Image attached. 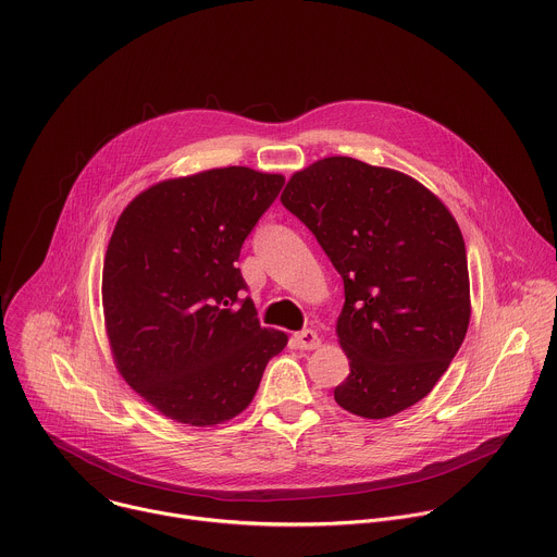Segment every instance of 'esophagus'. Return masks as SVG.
<instances>
[{"label":"esophagus","instance_id":"1","mask_svg":"<svg viewBox=\"0 0 557 557\" xmlns=\"http://www.w3.org/2000/svg\"><path fill=\"white\" fill-rule=\"evenodd\" d=\"M295 344H297V348L299 350H312V348H320V344H322V339H320V335H317L314 331H301V333H295Z\"/></svg>","mask_w":557,"mask_h":557}]
</instances>
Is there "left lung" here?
<instances>
[{"label":"left lung","instance_id":"1","mask_svg":"<svg viewBox=\"0 0 557 557\" xmlns=\"http://www.w3.org/2000/svg\"><path fill=\"white\" fill-rule=\"evenodd\" d=\"M280 200L344 280L337 337L350 374L335 401L363 419L419 404L471 314L465 240L449 209L412 176L348 156L295 172Z\"/></svg>","mask_w":557,"mask_h":557}]
</instances>
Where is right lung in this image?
I'll list each match as a JSON object with an SVG mask.
<instances>
[{"mask_svg":"<svg viewBox=\"0 0 557 557\" xmlns=\"http://www.w3.org/2000/svg\"><path fill=\"white\" fill-rule=\"evenodd\" d=\"M282 185V174L207 170L145 189L114 226L101 288L112 357L168 419L211 428L237 417L288 342L260 326L235 269Z\"/></svg>","mask_w":557,"mask_h":557,"instance_id":"right-lung-1","label":"right lung"}]
</instances>
